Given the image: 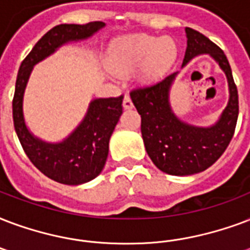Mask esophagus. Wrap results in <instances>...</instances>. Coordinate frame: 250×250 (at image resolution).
<instances>
[{"label": "esophagus", "mask_w": 250, "mask_h": 250, "mask_svg": "<svg viewBox=\"0 0 250 250\" xmlns=\"http://www.w3.org/2000/svg\"><path fill=\"white\" fill-rule=\"evenodd\" d=\"M123 107H125V110H129V108L133 107L132 101H131V98H129L128 94H125V98H123Z\"/></svg>", "instance_id": "esophagus-1"}]
</instances>
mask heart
I'll return each instance as SVG.
<instances>
[{"mask_svg":"<svg viewBox=\"0 0 250 250\" xmlns=\"http://www.w3.org/2000/svg\"><path fill=\"white\" fill-rule=\"evenodd\" d=\"M177 55L174 42L146 34H129L119 38L112 45L110 68L115 73L125 74L142 65L139 79L143 83L155 81L165 73Z\"/></svg>","mask_w":250,"mask_h":250,"instance_id":"b5f03b06","label":"heart"}]
</instances>
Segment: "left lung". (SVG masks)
Returning a JSON list of instances; mask_svg holds the SVG:
<instances>
[{"instance_id":"left-lung-1","label":"left lung","mask_w":250,"mask_h":250,"mask_svg":"<svg viewBox=\"0 0 250 250\" xmlns=\"http://www.w3.org/2000/svg\"><path fill=\"white\" fill-rule=\"evenodd\" d=\"M185 31L188 47L182 68L198 55H209L226 73L229 100L215 125L197 127L181 121L171 110L169 93L178 72L152 86L131 91V100L142 117L146 153L160 170L171 176H190L211 167L231 142L239 117L237 87L224 52L197 30L186 27Z\"/></svg>"}]
</instances>
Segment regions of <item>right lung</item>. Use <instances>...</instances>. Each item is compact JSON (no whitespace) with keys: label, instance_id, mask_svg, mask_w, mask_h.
Returning a JSON list of instances; mask_svg holds the SVG:
<instances>
[{"label":"right lung","instance_id":"obj_1","mask_svg":"<svg viewBox=\"0 0 250 250\" xmlns=\"http://www.w3.org/2000/svg\"><path fill=\"white\" fill-rule=\"evenodd\" d=\"M102 27L104 22L55 26L42 36L19 66L13 98L15 132L30 161L44 176L59 184H85L102 171L107 160L108 142L123 111V95L93 100L83 122L68 138L60 143H47L34 136L26 125L24 89L35 64L52 55L62 44L87 39Z\"/></svg>","mask_w":250,"mask_h":250}]
</instances>
